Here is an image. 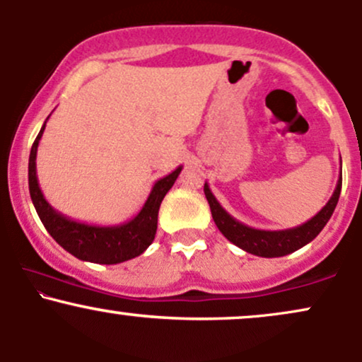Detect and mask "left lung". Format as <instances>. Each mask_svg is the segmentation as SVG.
<instances>
[{
  "instance_id": "1",
  "label": "left lung",
  "mask_w": 362,
  "mask_h": 362,
  "mask_svg": "<svg viewBox=\"0 0 362 362\" xmlns=\"http://www.w3.org/2000/svg\"><path fill=\"white\" fill-rule=\"evenodd\" d=\"M340 189H342V175L339 178L337 187H335L332 197L328 199L327 204L323 206L313 218L296 228L269 231L255 230V228L247 226V224L235 219L231 214H228L226 211L223 209V206L218 202V199H216L213 192H211L207 182L204 184L206 199L207 202H209L211 214H213V219L216 226H218V230L221 231L231 243L242 248V250L257 257H267V259H272V257H284L288 255V253L300 250L301 247H305V245L310 243L311 240L317 238V235L323 230V226L328 223L330 216L334 214L335 206H337L339 202Z\"/></svg>"
}]
</instances>
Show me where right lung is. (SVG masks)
I'll return each mask as SVG.
<instances>
[{
  "instance_id": "obj_1",
  "label": "right lung",
  "mask_w": 362,
  "mask_h": 362,
  "mask_svg": "<svg viewBox=\"0 0 362 362\" xmlns=\"http://www.w3.org/2000/svg\"><path fill=\"white\" fill-rule=\"evenodd\" d=\"M47 119H45V122H47ZM45 122L30 149L28 190H30V197L37 214H39L40 221L49 231V235L76 259L93 262V264H120V262L131 260L141 255L155 240L158 211H160L161 201L172 189V185L175 184L182 167L175 168L167 177L155 182L146 202L141 207L139 213L129 221L115 224V226H97V224L74 221L68 216L57 213L45 201L42 190L39 187V180H37V148H39V141L44 134Z\"/></svg>"
}]
</instances>
